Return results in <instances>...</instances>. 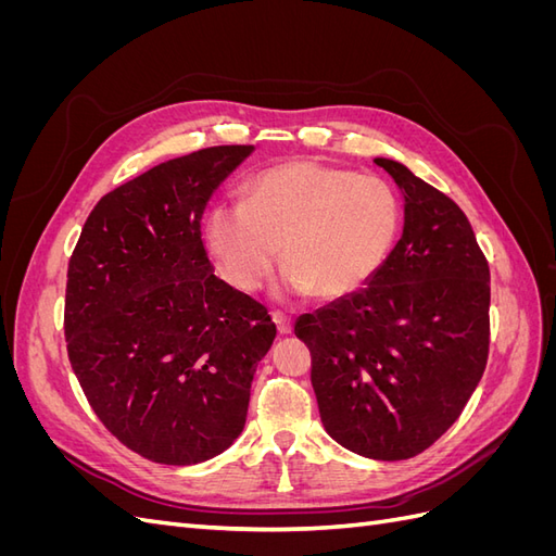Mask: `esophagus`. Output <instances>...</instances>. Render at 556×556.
<instances>
[{"mask_svg": "<svg viewBox=\"0 0 556 556\" xmlns=\"http://www.w3.org/2000/svg\"><path fill=\"white\" fill-rule=\"evenodd\" d=\"M271 317H274V323L280 333H292V317L290 315H285L282 311H271Z\"/></svg>", "mask_w": 556, "mask_h": 556, "instance_id": "34e87169", "label": "esophagus"}]
</instances>
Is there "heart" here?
Returning <instances> with one entry per match:
<instances>
[{
  "mask_svg": "<svg viewBox=\"0 0 556 556\" xmlns=\"http://www.w3.org/2000/svg\"><path fill=\"white\" fill-rule=\"evenodd\" d=\"M403 220L390 182L315 160H290L248 182L243 204L208 211L204 241L220 276L255 292L288 262L282 292L348 296L390 257Z\"/></svg>",
  "mask_w": 556,
  "mask_h": 556,
  "instance_id": "b5f03b06",
  "label": "heart"
}]
</instances>
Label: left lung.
Instances as JSON below:
<instances>
[{"label": "left lung", "instance_id": "1", "mask_svg": "<svg viewBox=\"0 0 556 556\" xmlns=\"http://www.w3.org/2000/svg\"><path fill=\"white\" fill-rule=\"evenodd\" d=\"M406 201L403 237L362 290L296 319L327 433L364 457L425 452L457 422L490 355V264L454 201L376 160Z\"/></svg>", "mask_w": 556, "mask_h": 556}]
</instances>
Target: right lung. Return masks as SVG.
Listing matches in <instances>:
<instances>
[{
	"label": "right lung",
	"instance_id": "obj_1",
	"mask_svg": "<svg viewBox=\"0 0 556 556\" xmlns=\"http://www.w3.org/2000/svg\"><path fill=\"white\" fill-rule=\"evenodd\" d=\"M255 146H211L97 201L66 271L64 336L102 425L141 457L188 466L243 431L276 325L213 274L201 215Z\"/></svg>",
	"mask_w": 556,
	"mask_h": 556
}]
</instances>
